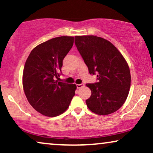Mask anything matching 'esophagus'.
<instances>
[{
	"mask_svg": "<svg viewBox=\"0 0 153 153\" xmlns=\"http://www.w3.org/2000/svg\"><path fill=\"white\" fill-rule=\"evenodd\" d=\"M83 86H84V83H81V84H76V87H77V88H78V89L81 88H82Z\"/></svg>",
	"mask_w": 153,
	"mask_h": 153,
	"instance_id": "obj_1",
	"label": "esophagus"
}]
</instances>
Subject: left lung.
<instances>
[{"instance_id":"left-lung-1","label":"left lung","mask_w":153,"mask_h":153,"mask_svg":"<svg viewBox=\"0 0 153 153\" xmlns=\"http://www.w3.org/2000/svg\"><path fill=\"white\" fill-rule=\"evenodd\" d=\"M76 47L91 74H97L98 82L87 83L91 96L86 104L92 112L108 115L125 103L131 85L128 64L109 41L94 35L75 36Z\"/></svg>"}]
</instances>
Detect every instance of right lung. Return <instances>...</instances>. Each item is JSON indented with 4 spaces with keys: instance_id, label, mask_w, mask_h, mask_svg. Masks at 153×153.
Wrapping results in <instances>:
<instances>
[{
    "instance_id": "1",
    "label": "right lung",
    "mask_w": 153,
    "mask_h": 153,
    "mask_svg": "<svg viewBox=\"0 0 153 153\" xmlns=\"http://www.w3.org/2000/svg\"><path fill=\"white\" fill-rule=\"evenodd\" d=\"M74 43V37H55L37 45L29 54L23 72V88L27 100L37 111L55 117L70 106L76 85L56 80L62 60Z\"/></svg>"
}]
</instances>
